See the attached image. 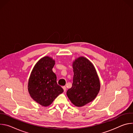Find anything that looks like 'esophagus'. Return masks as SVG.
Instances as JSON below:
<instances>
[{
  "label": "esophagus",
  "mask_w": 133,
  "mask_h": 133,
  "mask_svg": "<svg viewBox=\"0 0 133 133\" xmlns=\"http://www.w3.org/2000/svg\"><path fill=\"white\" fill-rule=\"evenodd\" d=\"M63 88L64 89V91H66V86H63Z\"/></svg>",
  "instance_id": "1"
}]
</instances>
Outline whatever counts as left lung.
Wrapping results in <instances>:
<instances>
[{
	"instance_id": "8db88e82",
	"label": "left lung",
	"mask_w": 133,
	"mask_h": 133,
	"mask_svg": "<svg viewBox=\"0 0 133 133\" xmlns=\"http://www.w3.org/2000/svg\"><path fill=\"white\" fill-rule=\"evenodd\" d=\"M72 87L66 94L71 103L82 107L92 101L100 89V82L95 68L87 59L81 57L72 64Z\"/></svg>"
}]
</instances>
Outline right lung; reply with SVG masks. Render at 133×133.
<instances>
[{
  "label": "right lung",
  "instance_id": "obj_1",
  "mask_svg": "<svg viewBox=\"0 0 133 133\" xmlns=\"http://www.w3.org/2000/svg\"><path fill=\"white\" fill-rule=\"evenodd\" d=\"M55 61L46 56L34 66L28 81V89L31 97L43 106L50 105L64 91L57 83L56 74L52 71Z\"/></svg>",
  "mask_w": 133,
  "mask_h": 133
}]
</instances>
